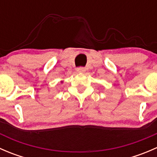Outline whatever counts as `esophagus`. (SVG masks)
I'll list each match as a JSON object with an SVG mask.
<instances>
[{
  "instance_id": "obj_1",
  "label": "esophagus",
  "mask_w": 157,
  "mask_h": 157,
  "mask_svg": "<svg viewBox=\"0 0 157 157\" xmlns=\"http://www.w3.org/2000/svg\"><path fill=\"white\" fill-rule=\"evenodd\" d=\"M77 71L78 73H84L85 71H86V69H85L84 67H78V68L77 69Z\"/></svg>"
}]
</instances>
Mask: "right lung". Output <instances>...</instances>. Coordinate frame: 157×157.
I'll use <instances>...</instances> for the list:
<instances>
[{
	"label": "right lung",
	"instance_id": "add662e5",
	"mask_svg": "<svg viewBox=\"0 0 157 157\" xmlns=\"http://www.w3.org/2000/svg\"><path fill=\"white\" fill-rule=\"evenodd\" d=\"M63 82H64V81H63V80H61V83H63Z\"/></svg>",
	"mask_w": 157,
	"mask_h": 157
}]
</instances>
